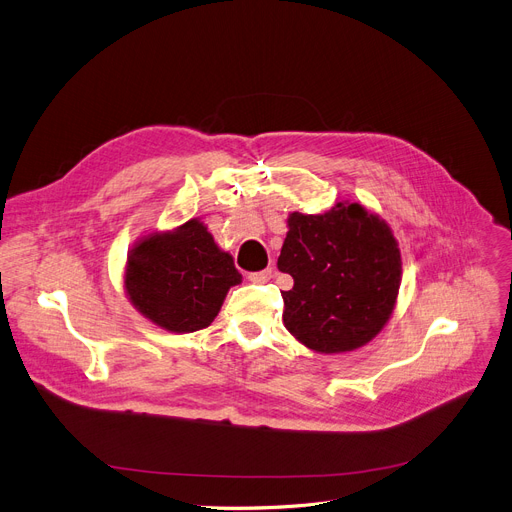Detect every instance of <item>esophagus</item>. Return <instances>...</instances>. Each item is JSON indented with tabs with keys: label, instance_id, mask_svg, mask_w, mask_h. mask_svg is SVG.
Here are the masks:
<instances>
[{
	"label": "esophagus",
	"instance_id": "1",
	"mask_svg": "<svg viewBox=\"0 0 512 512\" xmlns=\"http://www.w3.org/2000/svg\"><path fill=\"white\" fill-rule=\"evenodd\" d=\"M270 277H273V268H264V270H258V273H250L248 275V279L252 281V283H266V281H270Z\"/></svg>",
	"mask_w": 512,
	"mask_h": 512
}]
</instances>
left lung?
Wrapping results in <instances>:
<instances>
[{
  "label": "left lung",
  "instance_id": "left-lung-1",
  "mask_svg": "<svg viewBox=\"0 0 512 512\" xmlns=\"http://www.w3.org/2000/svg\"><path fill=\"white\" fill-rule=\"evenodd\" d=\"M279 270L289 333L320 353L351 351L372 341L393 314L401 252L390 227L362 204L339 202L324 215L291 213Z\"/></svg>",
  "mask_w": 512,
  "mask_h": 512
}]
</instances>
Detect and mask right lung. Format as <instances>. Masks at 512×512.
<instances>
[{
    "mask_svg": "<svg viewBox=\"0 0 512 512\" xmlns=\"http://www.w3.org/2000/svg\"><path fill=\"white\" fill-rule=\"evenodd\" d=\"M242 283L233 258L192 219L153 233L130 252L126 291L136 310L171 333H194L219 314L229 287Z\"/></svg>",
    "mask_w": 512,
    "mask_h": 512,
    "instance_id": "right-lung-1",
    "label": "right lung"
}]
</instances>
